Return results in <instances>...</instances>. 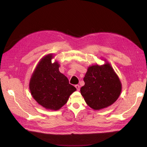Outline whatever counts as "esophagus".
<instances>
[{"label":"esophagus","instance_id":"obj_1","mask_svg":"<svg viewBox=\"0 0 147 147\" xmlns=\"http://www.w3.org/2000/svg\"><path fill=\"white\" fill-rule=\"evenodd\" d=\"M75 86L76 88H77V90H80V86H79V85L77 84V85H75Z\"/></svg>","mask_w":147,"mask_h":147}]
</instances>
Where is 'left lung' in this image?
Listing matches in <instances>:
<instances>
[{
    "mask_svg": "<svg viewBox=\"0 0 147 147\" xmlns=\"http://www.w3.org/2000/svg\"><path fill=\"white\" fill-rule=\"evenodd\" d=\"M103 65L88 67L80 89L86 103L92 109L100 110L108 107L118 99L122 91V83L111 65L106 61Z\"/></svg>",
    "mask_w": 147,
    "mask_h": 147,
    "instance_id": "obj_1",
    "label": "left lung"
}]
</instances>
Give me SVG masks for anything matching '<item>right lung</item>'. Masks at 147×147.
<instances>
[{
    "instance_id": "add662e5",
    "label": "right lung",
    "mask_w": 147,
    "mask_h": 147,
    "mask_svg": "<svg viewBox=\"0 0 147 147\" xmlns=\"http://www.w3.org/2000/svg\"><path fill=\"white\" fill-rule=\"evenodd\" d=\"M53 54L44 56L37 64L29 83L33 98L46 109L57 111L67 103L77 90L59 70L58 61L52 63Z\"/></svg>"
}]
</instances>
